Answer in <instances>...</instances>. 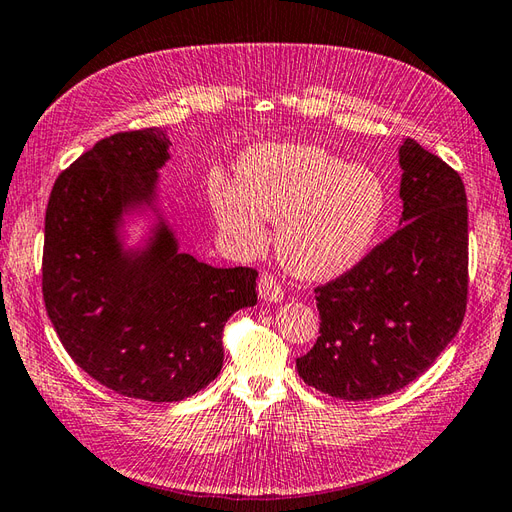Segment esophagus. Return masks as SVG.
I'll return each mask as SVG.
<instances>
[{
  "mask_svg": "<svg viewBox=\"0 0 512 512\" xmlns=\"http://www.w3.org/2000/svg\"><path fill=\"white\" fill-rule=\"evenodd\" d=\"M257 290H259V296H261V299H264V301H272V303L283 301V288L279 285L277 277H272L270 272H264V275L259 277Z\"/></svg>",
  "mask_w": 512,
  "mask_h": 512,
  "instance_id": "34e87169",
  "label": "esophagus"
}]
</instances>
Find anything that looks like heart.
<instances>
[{
    "mask_svg": "<svg viewBox=\"0 0 512 512\" xmlns=\"http://www.w3.org/2000/svg\"><path fill=\"white\" fill-rule=\"evenodd\" d=\"M209 202L229 240L255 251L264 218L277 224V255L292 275L329 279L371 251L386 216V187L366 168L316 146L266 144L237 163V183L213 176Z\"/></svg>",
    "mask_w": 512,
    "mask_h": 512,
    "instance_id": "heart-1",
    "label": "heart"
}]
</instances>
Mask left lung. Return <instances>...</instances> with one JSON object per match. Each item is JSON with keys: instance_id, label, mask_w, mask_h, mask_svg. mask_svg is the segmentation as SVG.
<instances>
[{"instance_id": "8db88e82", "label": "left lung", "mask_w": 512, "mask_h": 512, "mask_svg": "<svg viewBox=\"0 0 512 512\" xmlns=\"http://www.w3.org/2000/svg\"><path fill=\"white\" fill-rule=\"evenodd\" d=\"M403 227L316 288L320 331L296 360L307 386L344 401L408 386L467 312L469 211L460 174L414 139L399 148Z\"/></svg>"}]
</instances>
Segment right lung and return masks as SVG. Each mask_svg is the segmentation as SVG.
Segmentation results:
<instances>
[{"mask_svg": "<svg viewBox=\"0 0 512 512\" xmlns=\"http://www.w3.org/2000/svg\"><path fill=\"white\" fill-rule=\"evenodd\" d=\"M163 128L100 139L58 174L45 209L41 285L69 358L117 395L181 401L218 377L224 323L257 303V270L213 268L176 251L161 227L128 255L115 224L154 194L168 161Z\"/></svg>", "mask_w": 512, "mask_h": 512, "instance_id": "add662e5", "label": "right lung"}]
</instances>
